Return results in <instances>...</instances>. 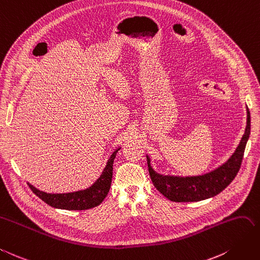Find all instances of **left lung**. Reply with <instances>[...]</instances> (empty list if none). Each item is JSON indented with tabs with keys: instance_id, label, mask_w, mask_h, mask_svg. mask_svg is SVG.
Returning <instances> with one entry per match:
<instances>
[{
	"instance_id": "8db88e82",
	"label": "left lung",
	"mask_w": 260,
	"mask_h": 260,
	"mask_svg": "<svg viewBox=\"0 0 260 260\" xmlns=\"http://www.w3.org/2000/svg\"><path fill=\"white\" fill-rule=\"evenodd\" d=\"M245 132L231 157L215 170L198 176H175L158 174L151 166V158L146 155L150 177L157 190L167 199L175 202H197L214 197L224 190L235 178L242 164L244 151L250 135V114L248 107Z\"/></svg>"
}]
</instances>
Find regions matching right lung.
<instances>
[{"mask_svg":"<svg viewBox=\"0 0 260 260\" xmlns=\"http://www.w3.org/2000/svg\"><path fill=\"white\" fill-rule=\"evenodd\" d=\"M121 147H118L111 154L107 160V164L102 172L101 176L98 177L92 186H89L83 190H78L67 193H48L41 191L36 187H34L28 182L32 192L45 201L47 205L55 209L62 210H87L100 206L106 198L110 189L111 178H113V164L117 155V152Z\"/></svg>","mask_w":260,"mask_h":260,"instance_id":"right-lung-1","label":"right lung"}]
</instances>
